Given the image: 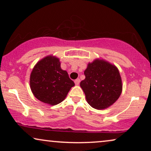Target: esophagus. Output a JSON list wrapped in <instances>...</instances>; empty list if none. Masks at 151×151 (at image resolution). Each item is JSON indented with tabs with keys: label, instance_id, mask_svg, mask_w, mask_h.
<instances>
[{
	"label": "esophagus",
	"instance_id": "esophagus-1",
	"mask_svg": "<svg viewBox=\"0 0 151 151\" xmlns=\"http://www.w3.org/2000/svg\"><path fill=\"white\" fill-rule=\"evenodd\" d=\"M74 82H75L76 85H79V84L80 82V80L79 79V78H78V79H76L75 81H74Z\"/></svg>",
	"mask_w": 151,
	"mask_h": 151
}]
</instances>
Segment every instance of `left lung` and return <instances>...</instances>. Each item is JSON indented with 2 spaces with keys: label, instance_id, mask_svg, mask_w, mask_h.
Segmentation results:
<instances>
[{
  "label": "left lung",
  "instance_id": "obj_1",
  "mask_svg": "<svg viewBox=\"0 0 151 151\" xmlns=\"http://www.w3.org/2000/svg\"><path fill=\"white\" fill-rule=\"evenodd\" d=\"M84 73L85 79L80 82V86L91 106L102 110L116 102L122 93V83L115 65L96 59L88 64Z\"/></svg>",
  "mask_w": 151,
  "mask_h": 151
}]
</instances>
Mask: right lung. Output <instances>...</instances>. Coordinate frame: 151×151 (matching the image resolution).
<instances>
[{
	"mask_svg": "<svg viewBox=\"0 0 151 151\" xmlns=\"http://www.w3.org/2000/svg\"><path fill=\"white\" fill-rule=\"evenodd\" d=\"M29 83L34 96L52 106L63 102L75 85L67 72L61 69L59 58L53 55L37 63L31 73Z\"/></svg>",
	"mask_w": 151,
	"mask_h": 151,
	"instance_id": "add662e5",
	"label": "right lung"
}]
</instances>
